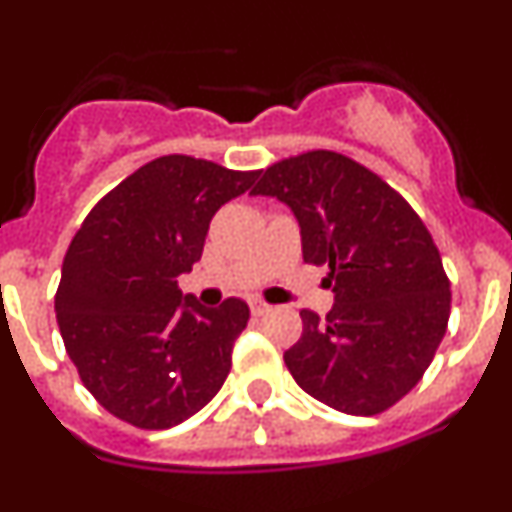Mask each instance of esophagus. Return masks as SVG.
Here are the masks:
<instances>
[{
    "mask_svg": "<svg viewBox=\"0 0 512 512\" xmlns=\"http://www.w3.org/2000/svg\"><path fill=\"white\" fill-rule=\"evenodd\" d=\"M250 312L255 314V317H262L265 312H270V304L260 302V299H250Z\"/></svg>",
    "mask_w": 512,
    "mask_h": 512,
    "instance_id": "esophagus-1",
    "label": "esophagus"
}]
</instances>
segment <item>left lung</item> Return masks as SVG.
Segmentation results:
<instances>
[{"instance_id":"left-lung-1","label":"left lung","mask_w":512,"mask_h":512,"mask_svg":"<svg viewBox=\"0 0 512 512\" xmlns=\"http://www.w3.org/2000/svg\"><path fill=\"white\" fill-rule=\"evenodd\" d=\"M260 175L252 195L292 210L304 262L327 265L334 292L324 319L299 312L289 374L342 414H381L421 381L446 334L451 285L431 232L391 185L342 153L309 151Z\"/></svg>"}]
</instances>
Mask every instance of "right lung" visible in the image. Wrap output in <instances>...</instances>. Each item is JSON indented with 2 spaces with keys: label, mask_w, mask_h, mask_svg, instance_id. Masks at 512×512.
<instances>
[{
  "label": "right lung",
  "mask_w": 512,
  "mask_h": 512,
  "mask_svg": "<svg viewBox=\"0 0 512 512\" xmlns=\"http://www.w3.org/2000/svg\"><path fill=\"white\" fill-rule=\"evenodd\" d=\"M257 173L163 156L94 205L61 265L54 309L66 354L94 399L160 431L198 414L225 384L250 309L203 307L178 277L203 255L213 215Z\"/></svg>",
  "instance_id": "obj_1"
}]
</instances>
